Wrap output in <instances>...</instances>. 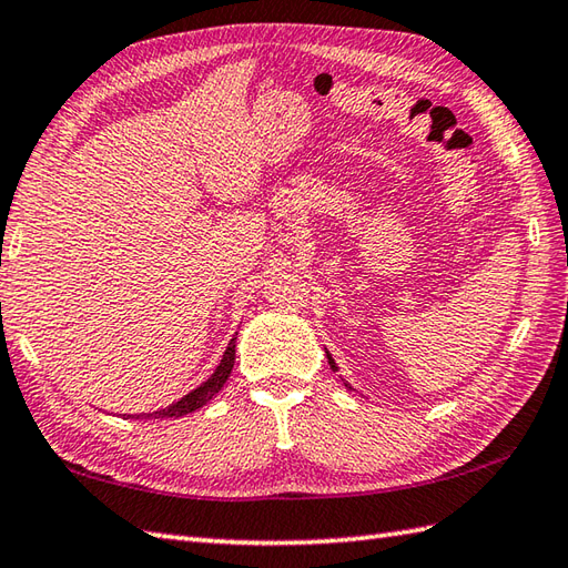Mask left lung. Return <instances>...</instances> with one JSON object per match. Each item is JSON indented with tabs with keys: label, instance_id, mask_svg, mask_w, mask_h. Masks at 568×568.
Listing matches in <instances>:
<instances>
[{
	"label": "left lung",
	"instance_id": "left-lung-1",
	"mask_svg": "<svg viewBox=\"0 0 568 568\" xmlns=\"http://www.w3.org/2000/svg\"><path fill=\"white\" fill-rule=\"evenodd\" d=\"M327 361H329V366L336 371V364H334V358H332V354H329V352H327ZM346 385H348V383H346Z\"/></svg>",
	"mask_w": 568,
	"mask_h": 568
}]
</instances>
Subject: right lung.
<instances>
[{"instance_id":"right-lung-1","label":"right lung","mask_w":568,"mask_h":568,"mask_svg":"<svg viewBox=\"0 0 568 568\" xmlns=\"http://www.w3.org/2000/svg\"><path fill=\"white\" fill-rule=\"evenodd\" d=\"M234 356H236V334L232 336V342H229L226 352H224V356L220 361V366H216L212 376L204 381L202 385H197L195 390H190L187 395L180 397V400L173 403V405L155 409V413L124 415V417H134V419H168V417H183V415L195 413V409H200L202 405H207L212 397L224 388L229 373H232V368H234Z\"/></svg>"}]
</instances>
